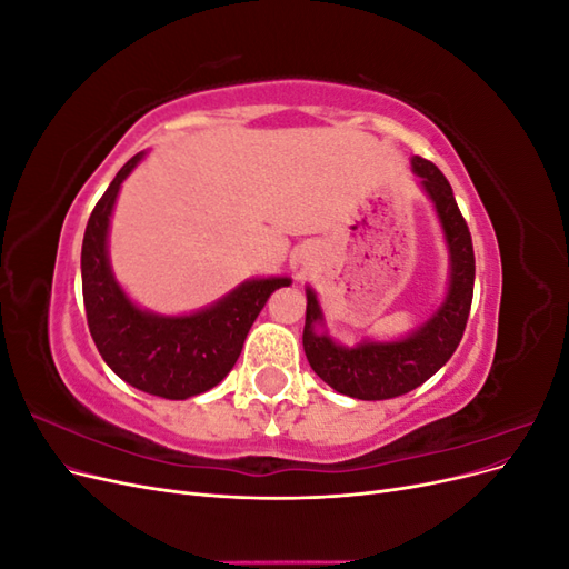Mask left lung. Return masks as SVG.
<instances>
[{
	"label": "left lung",
	"mask_w": 569,
	"mask_h": 569,
	"mask_svg": "<svg viewBox=\"0 0 569 569\" xmlns=\"http://www.w3.org/2000/svg\"><path fill=\"white\" fill-rule=\"evenodd\" d=\"M410 163L412 173L420 178L422 189L435 203L451 261L449 291L432 318L403 339H366L356 347H341L327 332H318V325L322 327V311L316 291L311 287L306 289L303 351L308 363L335 391L360 401L393 399L427 382L458 349L472 306V237L456 203L453 189L432 161L416 157Z\"/></svg>",
	"instance_id": "obj_1"
}]
</instances>
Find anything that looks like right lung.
I'll list each match as a JSON object with an SVG mask.
<instances>
[{
    "instance_id": "right-lung-1",
    "label": "right lung",
    "mask_w": 569,
    "mask_h": 569,
    "mask_svg": "<svg viewBox=\"0 0 569 569\" xmlns=\"http://www.w3.org/2000/svg\"><path fill=\"white\" fill-rule=\"evenodd\" d=\"M142 159L144 151L134 153L118 170L84 228L80 256L84 313L101 358L120 380L161 399L182 401L226 380L266 301L291 280H247L189 316H159L134 306L113 278L107 242L120 184Z\"/></svg>"
}]
</instances>
